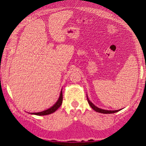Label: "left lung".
Listing matches in <instances>:
<instances>
[{"instance_id":"1","label":"left lung","mask_w":146,"mask_h":146,"mask_svg":"<svg viewBox=\"0 0 146 146\" xmlns=\"http://www.w3.org/2000/svg\"><path fill=\"white\" fill-rule=\"evenodd\" d=\"M87 96V100H88V102L89 104V105H90V107L93 109L94 111L98 112V113H103V114H111V113H116L118 112L119 111H120L121 110V109H119L118 110H104V109H101L98 108V107H96V105H94L93 104H92L91 102L89 100L88 98V96Z\"/></svg>"}]
</instances>
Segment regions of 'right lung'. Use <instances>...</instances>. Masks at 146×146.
<instances>
[{"label":"right lung","instance_id":"right-lung-1","mask_svg":"<svg viewBox=\"0 0 146 146\" xmlns=\"http://www.w3.org/2000/svg\"><path fill=\"white\" fill-rule=\"evenodd\" d=\"M62 102H63V93H62V90H61L58 99L57 100V101L56 102V103L55 104H54V105L52 106L50 108H48L46 110H44V111H41V112L30 113V114H35V115H37V116L48 115V114H52L53 113H54L55 111H56V110H58V108L61 105V104H62Z\"/></svg>","mask_w":146,"mask_h":146}]
</instances>
